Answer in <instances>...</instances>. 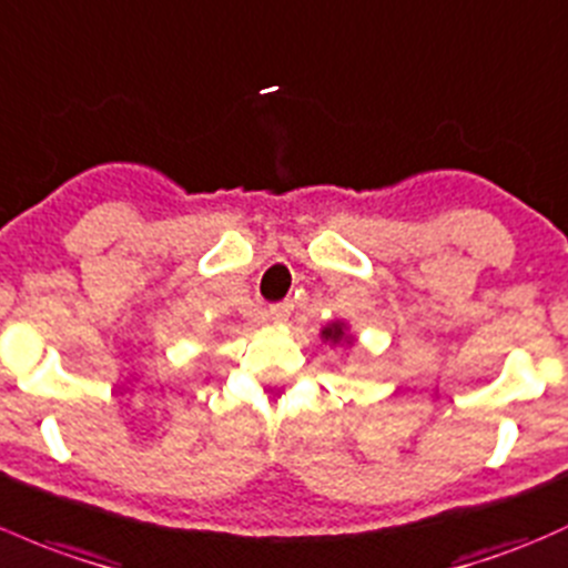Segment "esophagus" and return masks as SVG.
I'll return each mask as SVG.
<instances>
[{
	"label": "esophagus",
	"mask_w": 568,
	"mask_h": 568,
	"mask_svg": "<svg viewBox=\"0 0 568 568\" xmlns=\"http://www.w3.org/2000/svg\"><path fill=\"white\" fill-rule=\"evenodd\" d=\"M291 310H294V304L291 302H283V304H272V307L266 310V318L272 321V324H285L291 315Z\"/></svg>",
	"instance_id": "obj_1"
}]
</instances>
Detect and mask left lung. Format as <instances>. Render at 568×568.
Returning <instances> with one entry per match:
<instances>
[{
    "label": "left lung",
    "mask_w": 568,
    "mask_h": 568,
    "mask_svg": "<svg viewBox=\"0 0 568 568\" xmlns=\"http://www.w3.org/2000/svg\"><path fill=\"white\" fill-rule=\"evenodd\" d=\"M321 339H324L329 348H351L354 345V332H351L348 321H329V324L321 329Z\"/></svg>",
    "instance_id": "obj_1"
}]
</instances>
